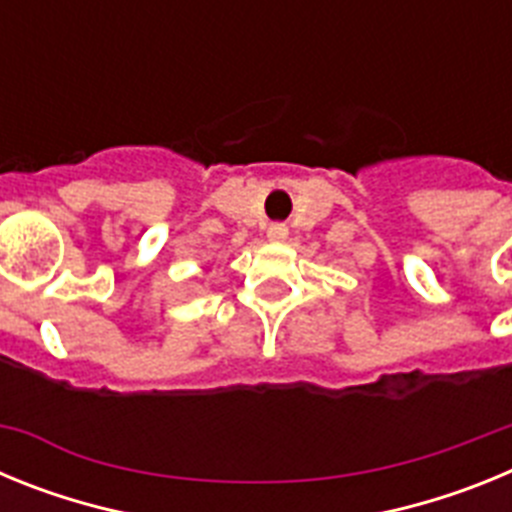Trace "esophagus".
Listing matches in <instances>:
<instances>
[{"label": "esophagus", "mask_w": 512, "mask_h": 512, "mask_svg": "<svg viewBox=\"0 0 512 512\" xmlns=\"http://www.w3.org/2000/svg\"><path fill=\"white\" fill-rule=\"evenodd\" d=\"M266 238H269L271 243H284L289 238V228L284 223L269 225V230H266Z\"/></svg>", "instance_id": "obj_1"}]
</instances>
